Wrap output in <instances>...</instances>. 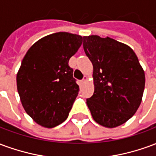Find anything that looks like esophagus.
Instances as JSON below:
<instances>
[{"label":"esophagus","mask_w":156,"mask_h":156,"mask_svg":"<svg viewBox=\"0 0 156 156\" xmlns=\"http://www.w3.org/2000/svg\"><path fill=\"white\" fill-rule=\"evenodd\" d=\"M87 80H88V77H87V76H84V77H83V78L82 79L81 83H85L87 82Z\"/></svg>","instance_id":"34e87169"}]
</instances>
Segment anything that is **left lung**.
<instances>
[{"label": "left lung", "instance_id": "1", "mask_svg": "<svg viewBox=\"0 0 156 156\" xmlns=\"http://www.w3.org/2000/svg\"><path fill=\"white\" fill-rule=\"evenodd\" d=\"M83 45L94 67V92L86 102L92 117L102 126L118 127L140 105L144 69L130 47L108 37H83Z\"/></svg>", "mask_w": 156, "mask_h": 156}]
</instances>
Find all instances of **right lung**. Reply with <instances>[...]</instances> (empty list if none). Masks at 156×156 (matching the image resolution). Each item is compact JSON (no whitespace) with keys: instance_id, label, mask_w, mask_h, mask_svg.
<instances>
[{"instance_id":"1","label":"right lung","mask_w":156,"mask_h":156,"mask_svg":"<svg viewBox=\"0 0 156 156\" xmlns=\"http://www.w3.org/2000/svg\"><path fill=\"white\" fill-rule=\"evenodd\" d=\"M83 37L56 32L36 41L23 58L16 74L20 99L27 114L45 128L56 127L68 118L79 86L68 66Z\"/></svg>"}]
</instances>
